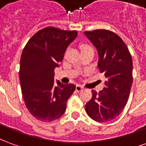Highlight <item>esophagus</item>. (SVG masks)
<instances>
[{"label": "esophagus", "mask_w": 146, "mask_h": 146, "mask_svg": "<svg viewBox=\"0 0 146 146\" xmlns=\"http://www.w3.org/2000/svg\"><path fill=\"white\" fill-rule=\"evenodd\" d=\"M84 87L81 85H79V84H77V85L76 86V92H81V91H83L84 90Z\"/></svg>", "instance_id": "obj_1"}]
</instances>
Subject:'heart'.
Instances as JSON below:
<instances>
[{"instance_id": "obj_1", "label": "heart", "mask_w": 146, "mask_h": 146, "mask_svg": "<svg viewBox=\"0 0 146 146\" xmlns=\"http://www.w3.org/2000/svg\"><path fill=\"white\" fill-rule=\"evenodd\" d=\"M88 47H89V46H88V45H83L82 47H81V48H88Z\"/></svg>"}]
</instances>
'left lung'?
<instances>
[{"label":"left lung","instance_id":"8db88e82","mask_svg":"<svg viewBox=\"0 0 146 146\" xmlns=\"http://www.w3.org/2000/svg\"><path fill=\"white\" fill-rule=\"evenodd\" d=\"M84 34L97 49L98 67L106 78L102 91L92 90L86 112L97 122H107L119 116L128 100L133 81L131 55L122 39L112 31L96 30Z\"/></svg>","mask_w":146,"mask_h":146}]
</instances>
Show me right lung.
<instances>
[{
  "label": "right lung",
  "instance_id": "add662e5",
  "mask_svg": "<svg viewBox=\"0 0 146 146\" xmlns=\"http://www.w3.org/2000/svg\"><path fill=\"white\" fill-rule=\"evenodd\" d=\"M77 32L46 27L27 42L20 59L19 80L25 105L36 119L51 122L63 115L66 102L76 89L57 80L54 72Z\"/></svg>",
  "mask_w": 146,
  "mask_h": 146
}]
</instances>
